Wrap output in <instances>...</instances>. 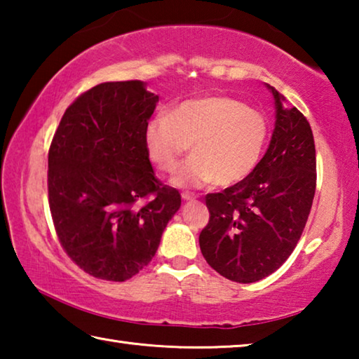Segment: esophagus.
Wrapping results in <instances>:
<instances>
[{
  "label": "esophagus",
  "mask_w": 359,
  "mask_h": 359,
  "mask_svg": "<svg viewBox=\"0 0 359 359\" xmlns=\"http://www.w3.org/2000/svg\"><path fill=\"white\" fill-rule=\"evenodd\" d=\"M182 199H184V201H193V199H196V196H194L193 193H182Z\"/></svg>",
  "instance_id": "obj_1"
}]
</instances>
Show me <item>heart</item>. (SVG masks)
Wrapping results in <instances>:
<instances>
[{"label":"heart","mask_w":359,"mask_h":359,"mask_svg":"<svg viewBox=\"0 0 359 359\" xmlns=\"http://www.w3.org/2000/svg\"><path fill=\"white\" fill-rule=\"evenodd\" d=\"M267 135V121L259 111L231 96L214 95L184 101L166 115L151 118L144 145L161 172H174L191 145L193 155L172 177L174 187L212 182L229 187L253 174Z\"/></svg>","instance_id":"obj_1"}]
</instances>
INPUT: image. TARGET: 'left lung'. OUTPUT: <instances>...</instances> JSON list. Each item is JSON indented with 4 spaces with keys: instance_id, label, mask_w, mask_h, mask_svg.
<instances>
[{
    "instance_id": "8db88e82",
    "label": "left lung",
    "mask_w": 359,
    "mask_h": 359,
    "mask_svg": "<svg viewBox=\"0 0 359 359\" xmlns=\"http://www.w3.org/2000/svg\"><path fill=\"white\" fill-rule=\"evenodd\" d=\"M274 96L276 125L250 177L205 196L210 212L199 234L203 257L218 274L252 283L276 272L299 241L311 214L317 160L312 128L285 96Z\"/></svg>"
}]
</instances>
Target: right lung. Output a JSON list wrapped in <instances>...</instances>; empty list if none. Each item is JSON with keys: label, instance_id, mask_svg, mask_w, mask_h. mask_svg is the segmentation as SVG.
<instances>
[{"label": "right lung", "instance_id": "add662e5", "mask_svg": "<svg viewBox=\"0 0 359 359\" xmlns=\"http://www.w3.org/2000/svg\"><path fill=\"white\" fill-rule=\"evenodd\" d=\"M158 95L104 82L66 109L48 150V205L60 244L87 274L125 282L155 257L180 193L151 169L144 131Z\"/></svg>", "mask_w": 359, "mask_h": 359}]
</instances>
